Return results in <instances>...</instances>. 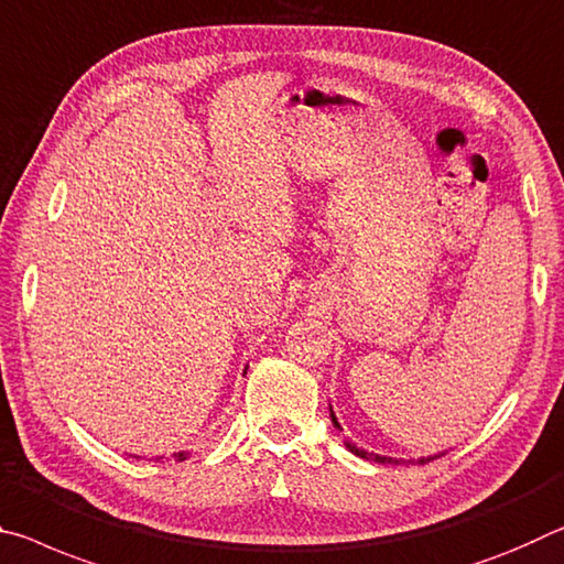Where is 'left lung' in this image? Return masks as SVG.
Instances as JSON below:
<instances>
[{
    "instance_id": "8db88e82",
    "label": "left lung",
    "mask_w": 564,
    "mask_h": 564,
    "mask_svg": "<svg viewBox=\"0 0 564 564\" xmlns=\"http://www.w3.org/2000/svg\"><path fill=\"white\" fill-rule=\"evenodd\" d=\"M329 417H332V424H335L337 430H343V427H339V422H337V417H335V412H332V408H329ZM345 447H347L349 452H352V455L362 457V459H372V463H380V465H400V459L384 457V455H375V452H365V449H359L357 445H352V442H345ZM442 455H445V452H440V455H432V457H420L417 463H420V465L432 463V459H437V457H442ZM410 463H414V459H410Z\"/></svg>"
}]
</instances>
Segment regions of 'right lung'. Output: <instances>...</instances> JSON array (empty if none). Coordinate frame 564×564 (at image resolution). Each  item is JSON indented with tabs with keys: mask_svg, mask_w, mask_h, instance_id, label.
Listing matches in <instances>:
<instances>
[{
	"mask_svg": "<svg viewBox=\"0 0 564 564\" xmlns=\"http://www.w3.org/2000/svg\"><path fill=\"white\" fill-rule=\"evenodd\" d=\"M174 457H177L180 463H182V459H187V452H177V455H174Z\"/></svg>",
	"mask_w": 564,
	"mask_h": 564,
	"instance_id": "add662e5",
	"label": "right lung"
}]
</instances>
